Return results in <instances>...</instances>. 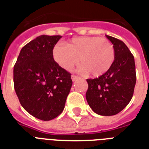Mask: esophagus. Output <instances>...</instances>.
Instances as JSON below:
<instances>
[{"label":"esophagus","instance_id":"1","mask_svg":"<svg viewBox=\"0 0 149 149\" xmlns=\"http://www.w3.org/2000/svg\"><path fill=\"white\" fill-rule=\"evenodd\" d=\"M71 78H72V81H75V80H77V79H79V77L76 76V75H72V76H71Z\"/></svg>","mask_w":149,"mask_h":149}]
</instances>
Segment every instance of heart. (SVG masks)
I'll use <instances>...</instances> for the list:
<instances>
[{
	"label": "heart",
	"instance_id": "obj_1",
	"mask_svg": "<svg viewBox=\"0 0 149 149\" xmlns=\"http://www.w3.org/2000/svg\"><path fill=\"white\" fill-rule=\"evenodd\" d=\"M53 57L61 67L70 71L79 62V71L93 77L104 74L114 59V49L107 38L96 36L74 38L67 45L58 44L53 49Z\"/></svg>",
	"mask_w": 149,
	"mask_h": 149
}]
</instances>
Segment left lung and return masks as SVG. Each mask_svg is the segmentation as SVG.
Listing matches in <instances>:
<instances>
[{"label":"left lung","mask_w":149,"mask_h":149,"mask_svg":"<svg viewBox=\"0 0 149 149\" xmlns=\"http://www.w3.org/2000/svg\"><path fill=\"white\" fill-rule=\"evenodd\" d=\"M114 49V60L101 76L87 79L86 98L96 113L112 116L122 111L131 101L136 84L134 56L121 40L106 36Z\"/></svg>","instance_id":"1"}]
</instances>
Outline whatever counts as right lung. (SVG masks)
I'll return each mask as SVG.
<instances>
[{
  "mask_svg": "<svg viewBox=\"0 0 149 149\" xmlns=\"http://www.w3.org/2000/svg\"><path fill=\"white\" fill-rule=\"evenodd\" d=\"M61 36H40L24 45L14 66V86L27 112L42 120L58 117L72 86L71 73L53 58Z\"/></svg>",
  "mask_w": 149,
  "mask_h": 149,
  "instance_id": "1",
  "label": "right lung"
}]
</instances>
